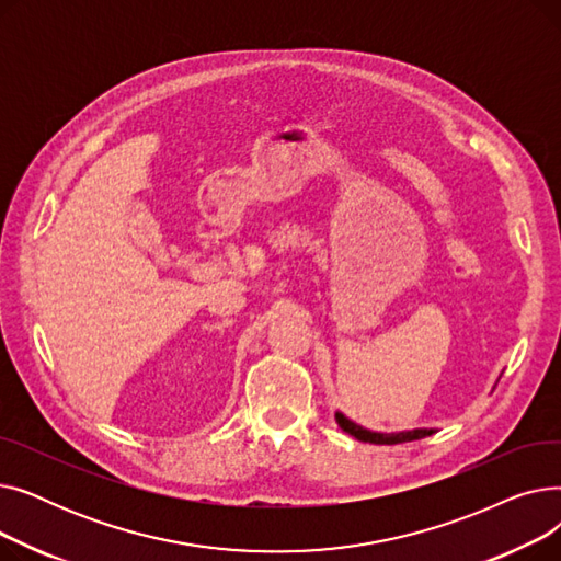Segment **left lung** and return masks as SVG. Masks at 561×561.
<instances>
[{
  "instance_id": "8db88e82",
  "label": "left lung",
  "mask_w": 561,
  "mask_h": 561,
  "mask_svg": "<svg viewBox=\"0 0 561 561\" xmlns=\"http://www.w3.org/2000/svg\"><path fill=\"white\" fill-rule=\"evenodd\" d=\"M339 427L343 432H347L350 436H355L357 440H364V444H375V446H396V444H407V440H416V438H425V436H432L436 430L434 427H416V430H404V432H373V430H366L362 427L359 423L350 421L345 414H341V411H336L334 414Z\"/></svg>"
}]
</instances>
